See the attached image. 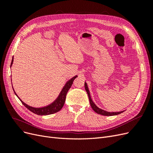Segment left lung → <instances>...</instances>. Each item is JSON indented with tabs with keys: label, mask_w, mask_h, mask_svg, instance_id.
<instances>
[{
	"label": "left lung",
	"mask_w": 153,
	"mask_h": 153,
	"mask_svg": "<svg viewBox=\"0 0 153 153\" xmlns=\"http://www.w3.org/2000/svg\"><path fill=\"white\" fill-rule=\"evenodd\" d=\"M85 89L86 92H87L88 96H89V101H90V104H91V107H92V109H93L94 112H96L97 114H100V115H105V116H112V115H116L120 114H121L124 112V111H121V112H106V111H105V110H103L102 109L98 108V106H97L94 104L93 101H92V100L91 98V95H90V92H89V89H88L87 85L85 82Z\"/></svg>",
	"instance_id": "obj_1"
}]
</instances>
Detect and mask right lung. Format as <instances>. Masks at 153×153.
<instances>
[{
    "mask_svg": "<svg viewBox=\"0 0 153 153\" xmlns=\"http://www.w3.org/2000/svg\"><path fill=\"white\" fill-rule=\"evenodd\" d=\"M13 62V57L11 61V66L12 65V64ZM77 77V76H75L73 77L71 79L69 80L66 85H64V88L61 91V93H60L59 96H58V98L55 100V101H53V103L52 104H50V105H48L47 106H45V107L42 108H34L32 107V106H29L28 105L25 104V103L23 102V101L20 99L19 97L17 96V94L15 93L16 96L18 97L19 100L21 101L22 103L27 108H28L30 111H31L32 112H33L37 115H50V114H52L54 113H56L59 112V110H61V108H62V106H64V103H65V100H66V96L67 94V92L69 91V89H70V87H71L73 82L74 80ZM15 92V91H14Z\"/></svg>",
    "mask_w": 153,
    "mask_h": 153,
    "instance_id": "1",
    "label": "right lung"
}]
</instances>
